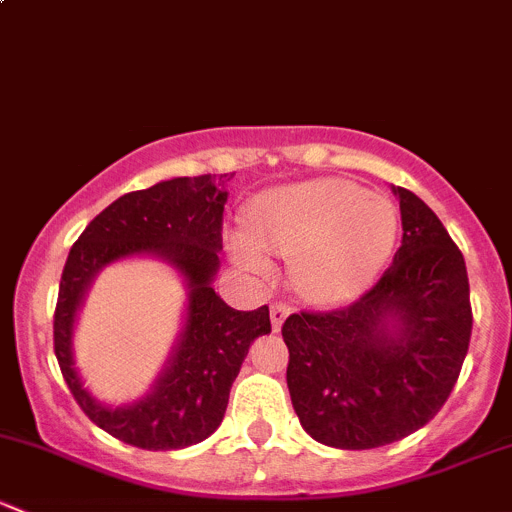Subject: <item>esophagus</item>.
Returning <instances> with one entry per match:
<instances>
[{
    "mask_svg": "<svg viewBox=\"0 0 512 512\" xmlns=\"http://www.w3.org/2000/svg\"><path fill=\"white\" fill-rule=\"evenodd\" d=\"M287 314H289V304H285V302H275V304H272V307H270V319H272V327H275V332L282 327V322H285V319H287Z\"/></svg>",
    "mask_w": 512,
    "mask_h": 512,
    "instance_id": "esophagus-1",
    "label": "esophagus"
}]
</instances>
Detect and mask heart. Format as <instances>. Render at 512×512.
<instances>
[{"label": "heart", "instance_id": "b5f03b06", "mask_svg": "<svg viewBox=\"0 0 512 512\" xmlns=\"http://www.w3.org/2000/svg\"><path fill=\"white\" fill-rule=\"evenodd\" d=\"M399 235L389 198L366 195L349 180L280 185L247 208V230L227 240L232 257L255 277L275 270L272 252L299 257L294 280L314 299L339 302L366 289L384 270Z\"/></svg>", "mask_w": 512, "mask_h": 512}]
</instances>
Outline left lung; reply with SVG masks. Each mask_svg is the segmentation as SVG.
Wrapping results in <instances>:
<instances>
[{
	"mask_svg": "<svg viewBox=\"0 0 512 512\" xmlns=\"http://www.w3.org/2000/svg\"><path fill=\"white\" fill-rule=\"evenodd\" d=\"M401 247L374 287L327 312L289 314L287 386L314 441L366 451L441 411L471 342L466 260L418 195L394 188Z\"/></svg>",
	"mask_w": 512,
	"mask_h": 512,
	"instance_id": "obj_1",
	"label": "left lung"
}]
</instances>
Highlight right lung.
I'll return each mask as SVG.
<instances>
[{"label": "right lung", "mask_w": 512, "mask_h": 512, "mask_svg": "<svg viewBox=\"0 0 512 512\" xmlns=\"http://www.w3.org/2000/svg\"><path fill=\"white\" fill-rule=\"evenodd\" d=\"M220 180L173 178L121 195L86 225L66 257L54 312L56 361L81 411L128 446L175 451L205 441L223 421L250 344L272 332L267 304L240 312L210 285L223 250L227 193ZM143 251L168 259L189 280V319L152 394L133 407L106 410L80 386L70 359V329L90 277L108 261Z\"/></svg>", "instance_id": "obj_1"}]
</instances>
